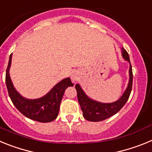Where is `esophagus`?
<instances>
[{"instance_id":"esophagus-1","label":"esophagus","mask_w":152,"mask_h":152,"mask_svg":"<svg viewBox=\"0 0 152 152\" xmlns=\"http://www.w3.org/2000/svg\"><path fill=\"white\" fill-rule=\"evenodd\" d=\"M71 77H72V81H74V82H75V81H76V80H77V74L75 72H72Z\"/></svg>"}]
</instances>
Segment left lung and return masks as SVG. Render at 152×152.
<instances>
[{
	"label": "left lung",
	"mask_w": 152,
	"mask_h": 152,
	"mask_svg": "<svg viewBox=\"0 0 152 152\" xmlns=\"http://www.w3.org/2000/svg\"><path fill=\"white\" fill-rule=\"evenodd\" d=\"M121 51L122 56L125 61L129 63V80L128 86H127L126 91H124L123 94L120 96L119 100L113 102V103H107L98 102L91 99L86 94L80 84H77L75 85V88L77 91V100H78L79 104H80L81 110L83 112V116L84 119L88 121H103L104 119H107L110 116H113L123 108V107L126 104L129 97L132 91V79H133L132 69V65L130 63L128 52L125 50L123 47L121 48Z\"/></svg>",
	"instance_id": "obj_1"
}]
</instances>
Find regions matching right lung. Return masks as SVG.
Segmentation results:
<instances>
[{
	"instance_id": "add662e5",
	"label": "right lung",
	"mask_w": 152,
	"mask_h": 152,
	"mask_svg": "<svg viewBox=\"0 0 152 152\" xmlns=\"http://www.w3.org/2000/svg\"><path fill=\"white\" fill-rule=\"evenodd\" d=\"M12 54L9 58L6 72V85L8 94L13 105L23 115L40 123H49L57 118L59 107L64 91L70 86H74L70 77L61 80L42 97L27 99L16 90L10 76Z\"/></svg>"
}]
</instances>
